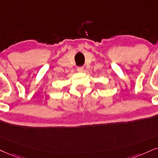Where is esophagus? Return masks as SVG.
<instances>
[{"label":"esophagus","mask_w":158,"mask_h":158,"mask_svg":"<svg viewBox=\"0 0 158 158\" xmlns=\"http://www.w3.org/2000/svg\"><path fill=\"white\" fill-rule=\"evenodd\" d=\"M83 70H84V67L83 66L77 67V71H79V72H81V71H83Z\"/></svg>","instance_id":"1"}]
</instances>
